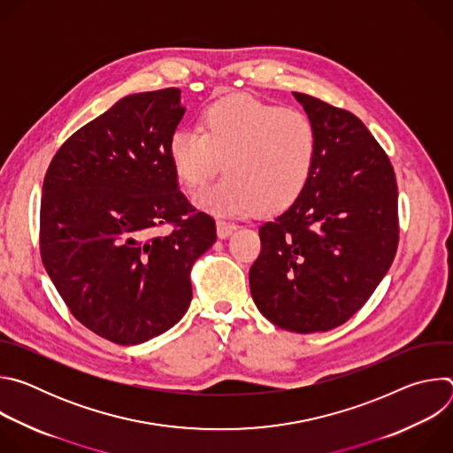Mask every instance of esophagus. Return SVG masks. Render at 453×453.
<instances>
[{
	"label": "esophagus",
	"mask_w": 453,
	"mask_h": 453,
	"mask_svg": "<svg viewBox=\"0 0 453 453\" xmlns=\"http://www.w3.org/2000/svg\"><path fill=\"white\" fill-rule=\"evenodd\" d=\"M236 229V224L234 222H229V220H217V234L220 236V238H226V236H229L233 231Z\"/></svg>",
	"instance_id": "obj_1"
}]
</instances>
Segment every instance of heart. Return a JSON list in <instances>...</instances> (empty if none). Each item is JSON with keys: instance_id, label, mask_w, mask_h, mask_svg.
<instances>
[{"instance_id": "1", "label": "heart", "mask_w": 453, "mask_h": 453, "mask_svg": "<svg viewBox=\"0 0 453 453\" xmlns=\"http://www.w3.org/2000/svg\"><path fill=\"white\" fill-rule=\"evenodd\" d=\"M317 154L319 133L306 112L247 95L210 104L201 128L179 127L168 138L173 172L189 189L208 184L224 161L226 175L196 196L213 215L290 208L311 180Z\"/></svg>"}]
</instances>
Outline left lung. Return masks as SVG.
Wrapping results in <instances>:
<instances>
[{
    "mask_svg": "<svg viewBox=\"0 0 453 453\" xmlns=\"http://www.w3.org/2000/svg\"><path fill=\"white\" fill-rule=\"evenodd\" d=\"M319 133L303 196L260 227L252 299L276 326L313 334L353 317L389 271L400 240L395 168L349 111L294 93Z\"/></svg>",
    "mask_w": 453,
    "mask_h": 453,
    "instance_id": "left-lung-1",
    "label": "left lung"
}]
</instances>
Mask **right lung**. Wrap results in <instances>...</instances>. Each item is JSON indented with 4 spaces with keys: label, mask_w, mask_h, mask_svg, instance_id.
<instances>
[{
    "label": "right lung",
    "mask_w": 453,
    "mask_h": 453,
    "mask_svg": "<svg viewBox=\"0 0 453 453\" xmlns=\"http://www.w3.org/2000/svg\"><path fill=\"white\" fill-rule=\"evenodd\" d=\"M184 111L177 88L128 95L64 142L44 175V269L73 317L119 346L177 325L189 271L217 240L168 157Z\"/></svg>",
    "instance_id": "1"
}]
</instances>
